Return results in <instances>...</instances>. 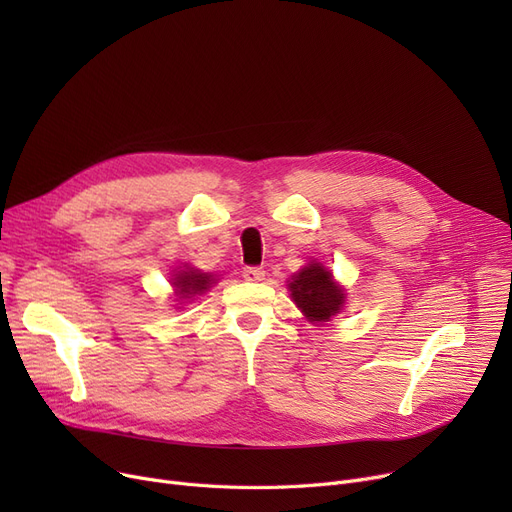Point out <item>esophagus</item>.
Wrapping results in <instances>:
<instances>
[{
  "instance_id": "34e87169",
  "label": "esophagus",
  "mask_w": 512,
  "mask_h": 512,
  "mask_svg": "<svg viewBox=\"0 0 512 512\" xmlns=\"http://www.w3.org/2000/svg\"><path fill=\"white\" fill-rule=\"evenodd\" d=\"M242 278H245L247 282H261L265 278V272H263V267L247 265V267H242Z\"/></svg>"
}]
</instances>
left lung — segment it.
I'll list each match as a JSON object with an SVG mask.
<instances>
[{
    "label": "left lung",
    "mask_w": 512,
    "mask_h": 512,
    "mask_svg": "<svg viewBox=\"0 0 512 512\" xmlns=\"http://www.w3.org/2000/svg\"><path fill=\"white\" fill-rule=\"evenodd\" d=\"M292 301L311 321H328L342 309L344 294L324 265L309 263L288 284Z\"/></svg>",
    "instance_id": "1"
}]
</instances>
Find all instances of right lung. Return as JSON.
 <instances>
[{
    "label": "right lung",
    "mask_w": 512,
    "mask_h": 512,
    "mask_svg": "<svg viewBox=\"0 0 512 512\" xmlns=\"http://www.w3.org/2000/svg\"><path fill=\"white\" fill-rule=\"evenodd\" d=\"M211 282L213 278L209 274H201L197 270H191V267L180 270L174 278V286L180 294V299H191L195 294H203L211 286Z\"/></svg>",
    "instance_id": "right-lung-1"
}]
</instances>
